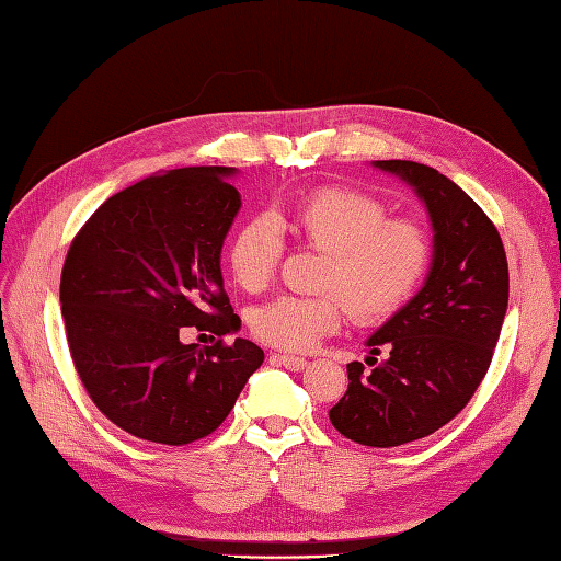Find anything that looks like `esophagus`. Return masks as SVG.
<instances>
[{
	"mask_svg": "<svg viewBox=\"0 0 561 561\" xmlns=\"http://www.w3.org/2000/svg\"><path fill=\"white\" fill-rule=\"evenodd\" d=\"M271 363H278V366L287 368V370H305L307 368V358H299V356H285V354H271L268 356Z\"/></svg>",
	"mask_w": 561,
	"mask_h": 561,
	"instance_id": "esophagus-1",
	"label": "esophagus"
}]
</instances>
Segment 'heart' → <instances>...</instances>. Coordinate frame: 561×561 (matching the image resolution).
I'll return each instance as SVG.
<instances>
[{"label":"heart","instance_id":"b5f03b06","mask_svg":"<svg viewBox=\"0 0 561 561\" xmlns=\"http://www.w3.org/2000/svg\"><path fill=\"white\" fill-rule=\"evenodd\" d=\"M280 229L323 252L318 287L328 293L278 295L250 309L252 335L283 352H307L335 332L350 309L370 325L397 313L425 278L432 243L411 219H387V207L368 193L321 188L274 215H254L236 229L226 266L248 293L274 278L283 252Z\"/></svg>","mask_w":561,"mask_h":561}]
</instances>
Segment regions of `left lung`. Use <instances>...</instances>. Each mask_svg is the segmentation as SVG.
I'll use <instances>...</instances> for the list:
<instances>
[{"label": "left lung", "instance_id": "8db88e82", "mask_svg": "<svg viewBox=\"0 0 561 561\" xmlns=\"http://www.w3.org/2000/svg\"><path fill=\"white\" fill-rule=\"evenodd\" d=\"M373 168L425 205L432 262L420 290L368 337L373 368L346 366L350 389L330 422L356 444L389 448L442 430L474 397L501 337L510 274L501 233L456 181L411 160Z\"/></svg>", "mask_w": 561, "mask_h": 561}]
</instances>
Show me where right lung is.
I'll return each instance as SVG.
<instances>
[{
  "label": "right lung",
  "mask_w": 561,
  "mask_h": 561,
  "mask_svg": "<svg viewBox=\"0 0 561 561\" xmlns=\"http://www.w3.org/2000/svg\"><path fill=\"white\" fill-rule=\"evenodd\" d=\"M236 168L150 174L105 201L75 236L60 311L75 368L113 425L184 446L215 432L264 352L250 340L184 344L179 332H238L221 248L240 193Z\"/></svg>",
  "instance_id": "obj_1"
}]
</instances>
